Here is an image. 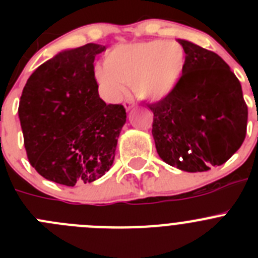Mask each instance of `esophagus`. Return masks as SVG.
Segmentation results:
<instances>
[{"label":"esophagus","mask_w":258,"mask_h":258,"mask_svg":"<svg viewBox=\"0 0 258 258\" xmlns=\"http://www.w3.org/2000/svg\"><path fill=\"white\" fill-rule=\"evenodd\" d=\"M124 107H125V109H126V111H131L133 107H136V101H134L133 98H127L126 101H125V103H124Z\"/></svg>","instance_id":"esophagus-1"}]
</instances>
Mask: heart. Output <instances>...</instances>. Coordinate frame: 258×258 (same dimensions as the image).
I'll list each match as a JSON object with an SVG mask.
<instances>
[{"mask_svg":"<svg viewBox=\"0 0 258 258\" xmlns=\"http://www.w3.org/2000/svg\"><path fill=\"white\" fill-rule=\"evenodd\" d=\"M186 67V54L175 41H147L120 45L106 56V67L95 71L98 83L106 95L117 99L124 85L146 101L157 102L173 93Z\"/></svg>","mask_w":258,"mask_h":258,"instance_id":"1","label":"heart"}]
</instances>
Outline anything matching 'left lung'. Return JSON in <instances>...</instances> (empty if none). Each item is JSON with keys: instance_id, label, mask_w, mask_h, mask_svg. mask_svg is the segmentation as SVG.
I'll return each instance as SVG.
<instances>
[{"instance_id": "8db88e82", "label": "left lung", "mask_w": 258, "mask_h": 258, "mask_svg": "<svg viewBox=\"0 0 258 258\" xmlns=\"http://www.w3.org/2000/svg\"><path fill=\"white\" fill-rule=\"evenodd\" d=\"M186 67L178 86L149 108L152 137L161 160L184 172L222 165L240 149L248 108L241 85L216 52L178 40Z\"/></svg>"}]
</instances>
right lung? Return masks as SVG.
<instances>
[{"label": "right lung", "instance_id": "1", "mask_svg": "<svg viewBox=\"0 0 258 258\" xmlns=\"http://www.w3.org/2000/svg\"><path fill=\"white\" fill-rule=\"evenodd\" d=\"M104 50L98 44L63 50L23 89L18 112L27 156L49 181L90 183L112 166L126 112L98 94L94 59Z\"/></svg>", "mask_w": 258, "mask_h": 258}]
</instances>
